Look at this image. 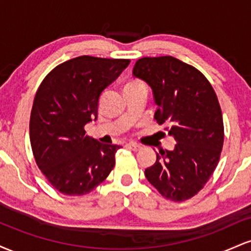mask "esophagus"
Segmentation results:
<instances>
[{
  "mask_svg": "<svg viewBox=\"0 0 251 251\" xmlns=\"http://www.w3.org/2000/svg\"><path fill=\"white\" fill-rule=\"evenodd\" d=\"M127 149H129V150H132V151H139V150H142V146L140 145H138V144H127Z\"/></svg>",
  "mask_w": 251,
  "mask_h": 251,
  "instance_id": "esophagus-1",
  "label": "esophagus"
}]
</instances>
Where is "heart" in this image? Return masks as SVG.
<instances>
[{"mask_svg": "<svg viewBox=\"0 0 251 251\" xmlns=\"http://www.w3.org/2000/svg\"><path fill=\"white\" fill-rule=\"evenodd\" d=\"M139 83H142L140 81H137V80H134V81H129L125 85V88L126 87H131V86H134V85H139Z\"/></svg>", "mask_w": 251, "mask_h": 251, "instance_id": "heart-1", "label": "heart"}]
</instances>
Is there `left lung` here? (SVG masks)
<instances>
[{"label": "left lung", "mask_w": 251, "mask_h": 251, "mask_svg": "<svg viewBox=\"0 0 251 251\" xmlns=\"http://www.w3.org/2000/svg\"><path fill=\"white\" fill-rule=\"evenodd\" d=\"M132 74L152 88L158 106L154 119L177 143L172 151L157 152L146 178L163 197L189 200L204 188L220 162L224 126L217 96L197 68L172 56L142 57Z\"/></svg>", "instance_id": "obj_1"}]
</instances>
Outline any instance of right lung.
I'll return each instance as SVG.
<instances>
[{"label": "right lung", "mask_w": 251, "mask_h": 251, "mask_svg": "<svg viewBox=\"0 0 251 251\" xmlns=\"http://www.w3.org/2000/svg\"><path fill=\"white\" fill-rule=\"evenodd\" d=\"M128 59L82 55L60 63L37 88L29 137L35 162L54 189L83 196L107 178L122 146L86 135L97 120L102 91L128 66Z\"/></svg>", "instance_id": "add662e5"}]
</instances>
